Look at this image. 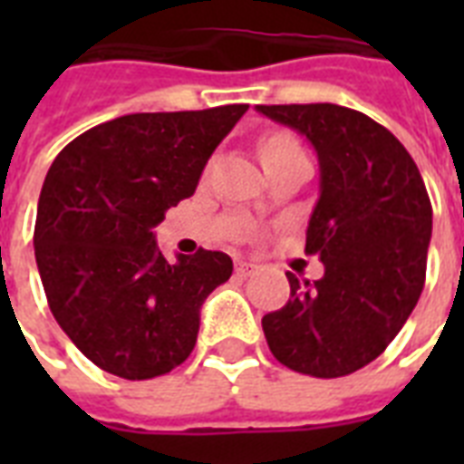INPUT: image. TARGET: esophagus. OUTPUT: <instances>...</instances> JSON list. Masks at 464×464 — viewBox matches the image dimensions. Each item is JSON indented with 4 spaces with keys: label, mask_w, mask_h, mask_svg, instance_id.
I'll return each instance as SVG.
<instances>
[{
    "label": "esophagus",
    "mask_w": 464,
    "mask_h": 464,
    "mask_svg": "<svg viewBox=\"0 0 464 464\" xmlns=\"http://www.w3.org/2000/svg\"><path fill=\"white\" fill-rule=\"evenodd\" d=\"M257 265H255V262H247V260H240L238 265H236V272H238V276H250V275H255V272H257Z\"/></svg>",
    "instance_id": "esophagus-1"
}]
</instances>
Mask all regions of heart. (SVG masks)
Segmentation results:
<instances>
[{
    "label": "heart",
    "instance_id": "obj_1",
    "mask_svg": "<svg viewBox=\"0 0 464 464\" xmlns=\"http://www.w3.org/2000/svg\"><path fill=\"white\" fill-rule=\"evenodd\" d=\"M286 151H301V144L289 134H275L262 144V160L269 159V156L286 154Z\"/></svg>",
    "mask_w": 464,
    "mask_h": 464
}]
</instances>
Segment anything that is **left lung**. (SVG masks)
Segmentation results:
<instances>
[{"instance_id": "obj_1", "label": "left lung", "mask_w": 464, "mask_h": 464, "mask_svg": "<svg viewBox=\"0 0 464 464\" xmlns=\"http://www.w3.org/2000/svg\"><path fill=\"white\" fill-rule=\"evenodd\" d=\"M315 147L320 199L305 255L323 279L289 276L291 298L262 317L269 352L291 371L342 378L378 359L426 282L433 209L410 151L375 120L334 103L257 105Z\"/></svg>"}]
</instances>
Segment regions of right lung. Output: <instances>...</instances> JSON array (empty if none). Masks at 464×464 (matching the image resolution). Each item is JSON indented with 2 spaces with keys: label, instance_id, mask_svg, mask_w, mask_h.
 I'll use <instances>...</instances> for the list:
<instances>
[{
  "label": "right lung",
  "instance_id": "add662e5",
  "mask_svg": "<svg viewBox=\"0 0 464 464\" xmlns=\"http://www.w3.org/2000/svg\"><path fill=\"white\" fill-rule=\"evenodd\" d=\"M247 111L134 112L91 127L47 170L35 262L54 320L98 368L125 381L170 373L195 349L204 298L233 262L204 250L168 262L154 226L195 192Z\"/></svg>",
  "mask_w": 464,
  "mask_h": 464
}]
</instances>
